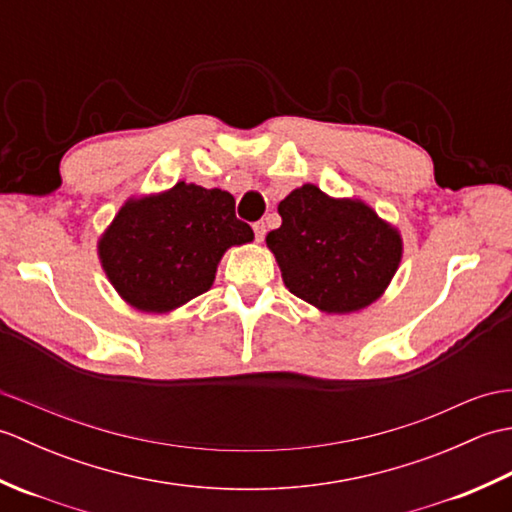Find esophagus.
Instances as JSON below:
<instances>
[{
  "instance_id": "esophagus-1",
  "label": "esophagus",
  "mask_w": 512,
  "mask_h": 512,
  "mask_svg": "<svg viewBox=\"0 0 512 512\" xmlns=\"http://www.w3.org/2000/svg\"><path fill=\"white\" fill-rule=\"evenodd\" d=\"M253 231H255V239H257V242H262L264 235H266V224H264L262 220L255 222V224H253Z\"/></svg>"
}]
</instances>
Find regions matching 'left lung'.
I'll use <instances>...</instances> for the list:
<instances>
[{
  "instance_id": "8db88e82",
  "label": "left lung",
  "mask_w": 512,
  "mask_h": 512,
  "mask_svg": "<svg viewBox=\"0 0 512 512\" xmlns=\"http://www.w3.org/2000/svg\"><path fill=\"white\" fill-rule=\"evenodd\" d=\"M281 226L266 235L286 288L325 312H354L380 297L400 264L402 242L358 200H334L303 184L279 202Z\"/></svg>"
}]
</instances>
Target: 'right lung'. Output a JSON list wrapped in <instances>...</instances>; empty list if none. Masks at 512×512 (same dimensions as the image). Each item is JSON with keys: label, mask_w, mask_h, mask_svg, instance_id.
I'll return each instance as SVG.
<instances>
[{"label": "right lung", "mask_w": 512, "mask_h": 512, "mask_svg": "<svg viewBox=\"0 0 512 512\" xmlns=\"http://www.w3.org/2000/svg\"><path fill=\"white\" fill-rule=\"evenodd\" d=\"M253 239L222 189L178 182L167 193L129 200L99 242L107 277L143 312H169L213 286L224 250Z\"/></svg>", "instance_id": "1"}]
</instances>
